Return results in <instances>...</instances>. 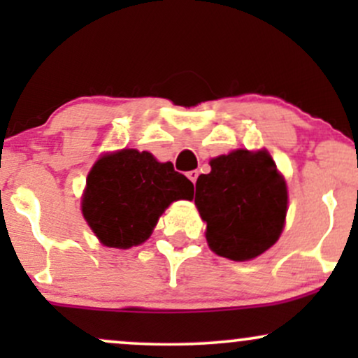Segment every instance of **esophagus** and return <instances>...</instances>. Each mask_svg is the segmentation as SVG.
I'll use <instances>...</instances> for the list:
<instances>
[{
    "mask_svg": "<svg viewBox=\"0 0 358 358\" xmlns=\"http://www.w3.org/2000/svg\"><path fill=\"white\" fill-rule=\"evenodd\" d=\"M187 176H188V178H190V180H192V183H193V185H195V182H196V178H199V171H196V170H192V171H188V173H187Z\"/></svg>",
    "mask_w": 358,
    "mask_h": 358,
    "instance_id": "obj_1",
    "label": "esophagus"
}]
</instances>
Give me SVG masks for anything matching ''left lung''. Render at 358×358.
<instances>
[{
  "label": "left lung",
  "mask_w": 358,
  "mask_h": 358,
  "mask_svg": "<svg viewBox=\"0 0 358 358\" xmlns=\"http://www.w3.org/2000/svg\"><path fill=\"white\" fill-rule=\"evenodd\" d=\"M196 180L195 205L217 256L249 261L276 244L285 227L287 188L266 150H236L210 159Z\"/></svg>",
  "instance_id": "obj_1"
}]
</instances>
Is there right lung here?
<instances>
[{"label":"right lung","mask_w":358,"mask_h":358,"mask_svg":"<svg viewBox=\"0 0 358 358\" xmlns=\"http://www.w3.org/2000/svg\"><path fill=\"white\" fill-rule=\"evenodd\" d=\"M193 183L148 151L102 155L87 175L82 213L102 245L143 244L175 200H192Z\"/></svg>","instance_id":"right-lung-1"}]
</instances>
